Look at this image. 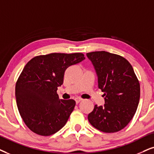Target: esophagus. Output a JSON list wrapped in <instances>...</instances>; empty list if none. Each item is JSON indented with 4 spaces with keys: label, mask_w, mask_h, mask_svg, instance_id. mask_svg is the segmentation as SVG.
I'll return each mask as SVG.
<instances>
[{
    "label": "esophagus",
    "mask_w": 154,
    "mask_h": 154,
    "mask_svg": "<svg viewBox=\"0 0 154 154\" xmlns=\"http://www.w3.org/2000/svg\"><path fill=\"white\" fill-rule=\"evenodd\" d=\"M83 100L82 98H79V97H77V98H76L75 99V102H76V103H77V104H78L79 102H82V101Z\"/></svg>",
    "instance_id": "obj_1"
}]
</instances>
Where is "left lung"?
<instances>
[{
  "instance_id": "obj_1",
  "label": "left lung",
  "mask_w": 154,
  "mask_h": 154,
  "mask_svg": "<svg viewBox=\"0 0 154 154\" xmlns=\"http://www.w3.org/2000/svg\"><path fill=\"white\" fill-rule=\"evenodd\" d=\"M104 92V106H94L88 115L100 131L114 133L124 129L134 117L140 99V85L134 69L122 56L105 51L87 53Z\"/></svg>"
}]
</instances>
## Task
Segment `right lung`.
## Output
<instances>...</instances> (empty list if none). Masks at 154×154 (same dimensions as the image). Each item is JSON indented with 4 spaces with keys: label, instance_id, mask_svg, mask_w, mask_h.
Wrapping results in <instances>:
<instances>
[{
    "label": "right lung",
    "instance_id": "right-lung-1",
    "mask_svg": "<svg viewBox=\"0 0 154 154\" xmlns=\"http://www.w3.org/2000/svg\"><path fill=\"white\" fill-rule=\"evenodd\" d=\"M85 59L82 53H51L37 56L26 64L15 85V99L31 131L50 136L65 125L76 102L60 100L57 87L63 84L67 68Z\"/></svg>",
    "mask_w": 154,
    "mask_h": 154
}]
</instances>
